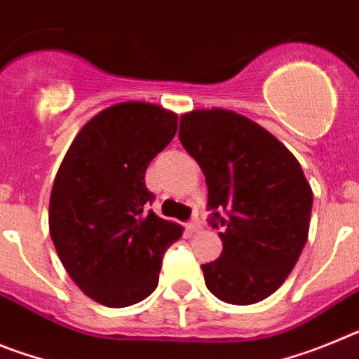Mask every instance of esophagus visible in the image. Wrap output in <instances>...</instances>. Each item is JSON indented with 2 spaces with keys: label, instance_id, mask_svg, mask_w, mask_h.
Wrapping results in <instances>:
<instances>
[{
  "label": "esophagus",
  "instance_id": "obj_1",
  "mask_svg": "<svg viewBox=\"0 0 359 359\" xmlns=\"http://www.w3.org/2000/svg\"><path fill=\"white\" fill-rule=\"evenodd\" d=\"M187 228H189V230L192 231V233H198V231L201 230V223H199L198 219H194V221H190L189 226H187Z\"/></svg>",
  "mask_w": 359,
  "mask_h": 359
}]
</instances>
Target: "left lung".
<instances>
[{
  "label": "left lung",
  "instance_id": "1",
  "mask_svg": "<svg viewBox=\"0 0 359 359\" xmlns=\"http://www.w3.org/2000/svg\"><path fill=\"white\" fill-rule=\"evenodd\" d=\"M180 140L201 167L223 252L203 264L208 291L250 306L284 284L309 233L313 190L293 152L259 123L212 107L183 113ZM223 211L224 218L217 210Z\"/></svg>",
  "mask_w": 359,
  "mask_h": 359
}]
</instances>
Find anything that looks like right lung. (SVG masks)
Returning <instances> with one entry per match:
<instances>
[{"label": "right lung", "mask_w": 359, "mask_h": 359, "mask_svg": "<svg viewBox=\"0 0 359 359\" xmlns=\"http://www.w3.org/2000/svg\"><path fill=\"white\" fill-rule=\"evenodd\" d=\"M177 115L158 104L118 102L82 126L50 194L57 255L84 294L107 307L142 302L156 290L161 255L183 226L145 212L154 199L145 170L172 142Z\"/></svg>", "instance_id": "1"}]
</instances>
